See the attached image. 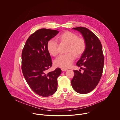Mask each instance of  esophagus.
Masks as SVG:
<instances>
[{"label": "esophagus", "mask_w": 120, "mask_h": 120, "mask_svg": "<svg viewBox=\"0 0 120 120\" xmlns=\"http://www.w3.org/2000/svg\"><path fill=\"white\" fill-rule=\"evenodd\" d=\"M61 70H62V71H67V69H63V68H61Z\"/></svg>", "instance_id": "34e87169"}]
</instances>
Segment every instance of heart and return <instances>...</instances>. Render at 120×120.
<instances>
[{"mask_svg": "<svg viewBox=\"0 0 120 120\" xmlns=\"http://www.w3.org/2000/svg\"><path fill=\"white\" fill-rule=\"evenodd\" d=\"M57 40L68 44L67 52H70L59 56L54 61V65L63 69L68 68L75 60V56L79 57L84 52L86 48V41L83 38L78 37L77 34L68 31L60 34ZM47 49L51 55L56 56L59 53L57 42L52 39L49 40Z\"/></svg>", "mask_w": 120, "mask_h": 120, "instance_id": "b5f03b06", "label": "heart"}]
</instances>
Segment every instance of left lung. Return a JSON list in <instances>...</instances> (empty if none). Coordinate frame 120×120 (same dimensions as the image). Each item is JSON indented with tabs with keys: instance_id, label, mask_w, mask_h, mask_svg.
<instances>
[{
	"instance_id": "1",
	"label": "left lung",
	"mask_w": 120,
	"mask_h": 120,
	"mask_svg": "<svg viewBox=\"0 0 120 120\" xmlns=\"http://www.w3.org/2000/svg\"><path fill=\"white\" fill-rule=\"evenodd\" d=\"M73 29L82 34L86 43V48L76 63L84 72L81 73L80 71L74 70L71 84L75 91L86 94L95 88L101 77L104 62L102 45L98 37L88 29L83 27Z\"/></svg>"
}]
</instances>
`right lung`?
I'll return each mask as SVG.
<instances>
[{
	"label": "right lung",
	"instance_id": "right-lung-1",
	"mask_svg": "<svg viewBox=\"0 0 120 120\" xmlns=\"http://www.w3.org/2000/svg\"><path fill=\"white\" fill-rule=\"evenodd\" d=\"M59 33L58 30H38L28 38L22 50L23 75L32 90L42 97L52 95L57 90V78L61 70L58 68L47 73L52 62L47 43Z\"/></svg>",
	"mask_w": 120,
	"mask_h": 120
}]
</instances>
